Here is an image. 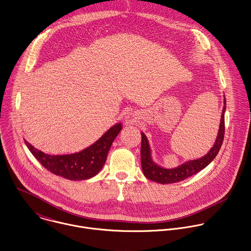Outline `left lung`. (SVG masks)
I'll return each instance as SVG.
<instances>
[{"instance_id": "left-lung-1", "label": "left lung", "mask_w": 251, "mask_h": 251, "mask_svg": "<svg viewBox=\"0 0 251 251\" xmlns=\"http://www.w3.org/2000/svg\"><path fill=\"white\" fill-rule=\"evenodd\" d=\"M225 110H226V99H224V107L221 115L220 128L218 132L217 139L215 141L212 149L207 152L206 155L201 158L190 160L185 162L184 164L173 168V169H165L158 166L151 159V149L148 142V139L144 133H142V145H141V163L144 175L156 183L160 184H173L183 181L200 171L205 168L217 155L219 152L221 146L223 144L224 135H225Z\"/></svg>"}]
</instances>
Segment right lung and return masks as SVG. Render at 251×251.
Instances as JSON below:
<instances>
[{
    "instance_id": "obj_1",
    "label": "right lung",
    "mask_w": 251,
    "mask_h": 251,
    "mask_svg": "<svg viewBox=\"0 0 251 251\" xmlns=\"http://www.w3.org/2000/svg\"><path fill=\"white\" fill-rule=\"evenodd\" d=\"M122 129L118 123L108 129L95 144L72 154L50 155L25 144L35 158L50 172L68 180H87L96 176L105 163L109 149Z\"/></svg>"
}]
</instances>
